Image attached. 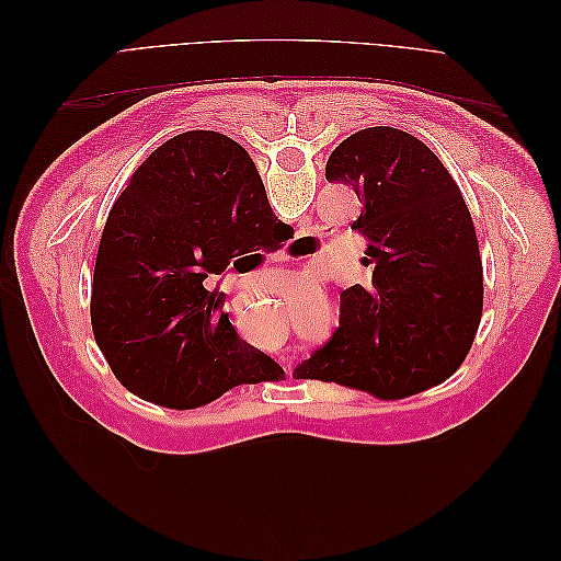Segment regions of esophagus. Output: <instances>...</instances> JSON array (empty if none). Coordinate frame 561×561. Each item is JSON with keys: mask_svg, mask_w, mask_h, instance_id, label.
Masks as SVG:
<instances>
[{"mask_svg": "<svg viewBox=\"0 0 561 561\" xmlns=\"http://www.w3.org/2000/svg\"><path fill=\"white\" fill-rule=\"evenodd\" d=\"M283 367H285V375H293V365H290V363L283 365Z\"/></svg>", "mask_w": 561, "mask_h": 561, "instance_id": "1", "label": "esophagus"}]
</instances>
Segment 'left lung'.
Wrapping results in <instances>:
<instances>
[{
  "label": "left lung",
  "instance_id": "obj_1",
  "mask_svg": "<svg viewBox=\"0 0 561 561\" xmlns=\"http://www.w3.org/2000/svg\"><path fill=\"white\" fill-rule=\"evenodd\" d=\"M363 210L367 287L342 293L339 328L293 377L404 398L451 377L482 318V260L461 190L414 135L375 126L353 133L325 165Z\"/></svg>",
  "mask_w": 561,
  "mask_h": 561
}]
</instances>
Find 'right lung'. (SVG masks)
Masks as SVG:
<instances>
[{
	"mask_svg": "<svg viewBox=\"0 0 561 561\" xmlns=\"http://www.w3.org/2000/svg\"><path fill=\"white\" fill-rule=\"evenodd\" d=\"M287 239L239 142L190 130L151 151L112 206L95 257L91 322L114 377L173 410L280 379L283 367L236 334L208 285L243 253L264 260Z\"/></svg>",
	"mask_w": 561,
	"mask_h": 561,
	"instance_id": "right-lung-1",
	"label": "right lung"
}]
</instances>
